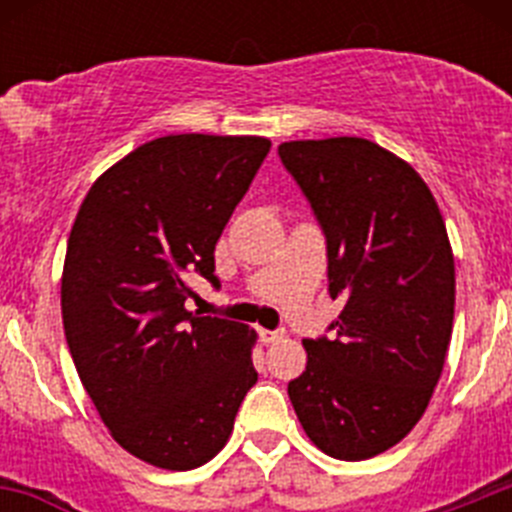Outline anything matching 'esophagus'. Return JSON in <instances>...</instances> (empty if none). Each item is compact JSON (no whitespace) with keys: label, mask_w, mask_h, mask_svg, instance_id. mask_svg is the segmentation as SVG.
Instances as JSON below:
<instances>
[{"label":"esophagus","mask_w":512,"mask_h":512,"mask_svg":"<svg viewBox=\"0 0 512 512\" xmlns=\"http://www.w3.org/2000/svg\"><path fill=\"white\" fill-rule=\"evenodd\" d=\"M259 336H261V341L266 343V346H271V343H279V341H282L284 333H282V330H261Z\"/></svg>","instance_id":"34e87169"}]
</instances>
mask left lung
Masks as SVG:
<instances>
[{"instance_id": "obj_1", "label": "left lung", "mask_w": 512, "mask_h": 512, "mask_svg": "<svg viewBox=\"0 0 512 512\" xmlns=\"http://www.w3.org/2000/svg\"><path fill=\"white\" fill-rule=\"evenodd\" d=\"M284 169L325 235L328 292L343 310L305 338L287 387L307 438L343 461L408 436L431 402L454 325V253L418 171L364 138L289 140Z\"/></svg>"}]
</instances>
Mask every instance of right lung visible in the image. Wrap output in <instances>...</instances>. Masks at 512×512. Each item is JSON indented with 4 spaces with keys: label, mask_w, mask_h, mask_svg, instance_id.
<instances>
[{
    "label": "right lung",
    "mask_w": 512,
    "mask_h": 512,
    "mask_svg": "<svg viewBox=\"0 0 512 512\" xmlns=\"http://www.w3.org/2000/svg\"><path fill=\"white\" fill-rule=\"evenodd\" d=\"M256 135H166L92 184L66 246L61 312L71 359L122 449L187 472L223 449L259 374L256 333L202 318L189 277L212 287L215 243L264 164Z\"/></svg>",
    "instance_id": "right-lung-1"
}]
</instances>
